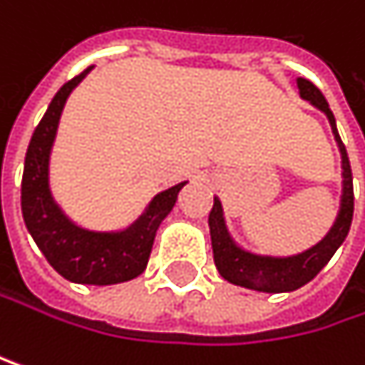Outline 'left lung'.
<instances>
[{
	"instance_id": "obj_1",
	"label": "left lung",
	"mask_w": 365,
	"mask_h": 365,
	"mask_svg": "<svg viewBox=\"0 0 365 365\" xmlns=\"http://www.w3.org/2000/svg\"><path fill=\"white\" fill-rule=\"evenodd\" d=\"M297 87L304 100H310L314 106H319L336 134L340 153H342V177H344V192H342V207L338 214V220L329 235L310 248L304 255L289 257V259H272V257H255L250 252L240 250L233 240L227 233L225 218H222V205L218 199H214V207L210 212V231H212V248H214V261L220 272V276L237 287L265 291V293H287L295 291L304 284H308L334 257V252L342 246V242L349 235L351 220H353V207H355V195H353V173L351 162L344 149V143L340 140V134L336 130L334 113L321 93V89L310 83L308 78H297Z\"/></svg>"
}]
</instances>
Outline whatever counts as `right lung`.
<instances>
[{"instance_id":"1","label":"right lung","mask_w":365,"mask_h":365,"mask_svg":"<svg viewBox=\"0 0 365 365\" xmlns=\"http://www.w3.org/2000/svg\"><path fill=\"white\" fill-rule=\"evenodd\" d=\"M89 70L91 66L55 93L42 121L34 130L25 155L21 210L27 231L57 274L70 282L104 287L132 280L145 272L155 231L173 210L186 181L160 192L147 212L121 233H91L78 229L61 214L48 192V155L63 104Z\"/></svg>"}]
</instances>
